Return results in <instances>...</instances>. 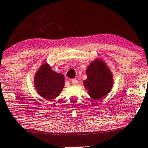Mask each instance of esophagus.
Here are the masks:
<instances>
[{"label": "esophagus", "instance_id": "34e87169", "mask_svg": "<svg viewBox=\"0 0 148 148\" xmlns=\"http://www.w3.org/2000/svg\"><path fill=\"white\" fill-rule=\"evenodd\" d=\"M71 81H72V84L73 85H76L78 84V80H76V79H73L71 80Z\"/></svg>", "mask_w": 148, "mask_h": 148}]
</instances>
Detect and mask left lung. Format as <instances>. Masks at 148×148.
<instances>
[{
    "instance_id": "left-lung-1",
    "label": "left lung",
    "mask_w": 148,
    "mask_h": 148,
    "mask_svg": "<svg viewBox=\"0 0 148 148\" xmlns=\"http://www.w3.org/2000/svg\"><path fill=\"white\" fill-rule=\"evenodd\" d=\"M88 79L84 81L89 95L100 99L106 95L113 87V75L108 67L101 60H95L86 69Z\"/></svg>"
}]
</instances>
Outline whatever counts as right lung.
<instances>
[{
    "mask_svg": "<svg viewBox=\"0 0 148 148\" xmlns=\"http://www.w3.org/2000/svg\"><path fill=\"white\" fill-rule=\"evenodd\" d=\"M64 85L63 74L53 72L45 63L37 71L35 86L37 92L44 99L51 101L60 95Z\"/></svg>",
    "mask_w": 148,
    "mask_h": 148,
    "instance_id": "add662e5",
    "label": "right lung"
}]
</instances>
